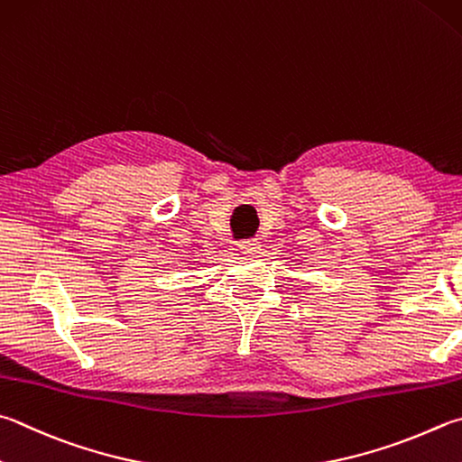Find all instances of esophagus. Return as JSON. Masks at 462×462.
Masks as SVG:
<instances>
[{"mask_svg": "<svg viewBox=\"0 0 462 462\" xmlns=\"http://www.w3.org/2000/svg\"><path fill=\"white\" fill-rule=\"evenodd\" d=\"M260 248H263V245H260L258 240H250V242H245V245H240V250L245 254H258Z\"/></svg>", "mask_w": 462, "mask_h": 462, "instance_id": "esophagus-1", "label": "esophagus"}]
</instances>
